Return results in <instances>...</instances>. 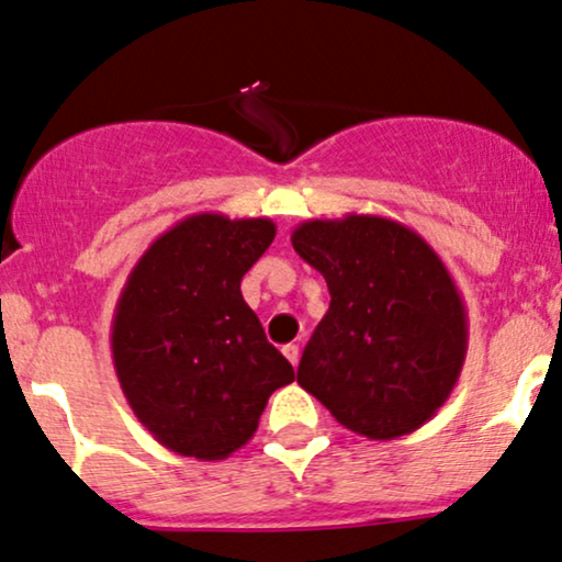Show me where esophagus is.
Returning a JSON list of instances; mask_svg holds the SVG:
<instances>
[{
  "mask_svg": "<svg viewBox=\"0 0 562 562\" xmlns=\"http://www.w3.org/2000/svg\"><path fill=\"white\" fill-rule=\"evenodd\" d=\"M283 356H286L289 363L297 366V361H300V345H286V348H283Z\"/></svg>",
  "mask_w": 562,
  "mask_h": 562,
  "instance_id": "obj_1",
  "label": "esophagus"
}]
</instances>
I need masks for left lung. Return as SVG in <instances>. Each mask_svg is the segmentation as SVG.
<instances>
[{"label":"left lung","instance_id":"1","mask_svg":"<svg viewBox=\"0 0 562 562\" xmlns=\"http://www.w3.org/2000/svg\"><path fill=\"white\" fill-rule=\"evenodd\" d=\"M292 247L331 305L297 369L302 390L371 440L419 430L449 401L468 358V311L417 231L376 214L305 220Z\"/></svg>","mask_w":562,"mask_h":562}]
</instances>
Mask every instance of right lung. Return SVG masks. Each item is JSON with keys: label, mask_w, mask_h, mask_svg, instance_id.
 Listing matches in <instances>:
<instances>
[{"label": "right lung", "mask_w": 562, "mask_h": 562, "mask_svg": "<svg viewBox=\"0 0 562 562\" xmlns=\"http://www.w3.org/2000/svg\"><path fill=\"white\" fill-rule=\"evenodd\" d=\"M268 217L188 214L127 276L111 321L119 384L164 449L228 459L255 435L294 369L241 297L244 273L273 244Z\"/></svg>", "instance_id": "obj_1"}]
</instances>
